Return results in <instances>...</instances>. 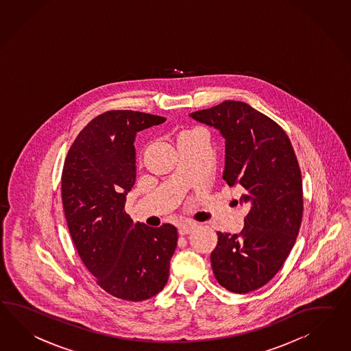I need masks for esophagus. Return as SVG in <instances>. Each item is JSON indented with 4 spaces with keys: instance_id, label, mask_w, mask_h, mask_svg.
Returning <instances> with one entry per match:
<instances>
[{
    "instance_id": "esophagus-1",
    "label": "esophagus",
    "mask_w": 351,
    "mask_h": 351,
    "mask_svg": "<svg viewBox=\"0 0 351 351\" xmlns=\"http://www.w3.org/2000/svg\"><path fill=\"white\" fill-rule=\"evenodd\" d=\"M197 227V224L195 223H180L179 227V233L180 234H188L190 232L193 231L194 228Z\"/></svg>"
}]
</instances>
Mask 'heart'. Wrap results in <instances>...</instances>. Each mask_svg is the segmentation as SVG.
Instances as JSON below:
<instances>
[{
  "label": "heart",
  "mask_w": 351,
  "mask_h": 351,
  "mask_svg": "<svg viewBox=\"0 0 351 351\" xmlns=\"http://www.w3.org/2000/svg\"><path fill=\"white\" fill-rule=\"evenodd\" d=\"M190 132H194V130H189V132H184L182 134H185V133H190Z\"/></svg>",
  "instance_id": "obj_1"
}]
</instances>
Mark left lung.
I'll use <instances>...</instances> for the list:
<instances>
[{"label": "left lung", "mask_w": 351, "mask_h": 351, "mask_svg": "<svg viewBox=\"0 0 351 351\" xmlns=\"http://www.w3.org/2000/svg\"><path fill=\"white\" fill-rule=\"evenodd\" d=\"M190 117L221 132L223 180L242 186L239 200L250 206L239 234L217 233L214 276L233 293L256 291L279 271L300 232L303 188L294 149L280 125L242 101L226 100Z\"/></svg>", "instance_id": "8db88e82"}]
</instances>
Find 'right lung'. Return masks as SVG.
Returning <instances> with one entry per match:
<instances>
[{
    "instance_id": "right-lung-1",
    "label": "right lung",
    "mask_w": 351,
    "mask_h": 351,
    "mask_svg": "<svg viewBox=\"0 0 351 351\" xmlns=\"http://www.w3.org/2000/svg\"><path fill=\"white\" fill-rule=\"evenodd\" d=\"M166 118L112 110L96 117L71 145L62 172V203L78 255L104 291L139 302L162 291L178 246L172 224L134 223L125 213L136 182L138 132Z\"/></svg>"
}]
</instances>
